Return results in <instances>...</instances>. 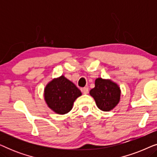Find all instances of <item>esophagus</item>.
Returning <instances> with one entry per match:
<instances>
[{
	"instance_id": "34e87169",
	"label": "esophagus",
	"mask_w": 157,
	"mask_h": 157,
	"mask_svg": "<svg viewBox=\"0 0 157 157\" xmlns=\"http://www.w3.org/2000/svg\"><path fill=\"white\" fill-rule=\"evenodd\" d=\"M82 92L84 94H87L89 93V88L88 87H84L82 89Z\"/></svg>"
}]
</instances>
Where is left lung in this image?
<instances>
[{
    "label": "left lung",
    "mask_w": 157,
    "mask_h": 157,
    "mask_svg": "<svg viewBox=\"0 0 157 157\" xmlns=\"http://www.w3.org/2000/svg\"><path fill=\"white\" fill-rule=\"evenodd\" d=\"M89 93L98 108L104 111L112 110L119 104L121 96V90L117 83L101 78L96 79L95 87Z\"/></svg>",
    "instance_id": "1"
}]
</instances>
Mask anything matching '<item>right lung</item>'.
Returning a JSON list of instances; mask_svg holds the SVG:
<instances>
[{
	"label": "right lung",
	"mask_w": 157,
	"mask_h": 157,
	"mask_svg": "<svg viewBox=\"0 0 157 157\" xmlns=\"http://www.w3.org/2000/svg\"><path fill=\"white\" fill-rule=\"evenodd\" d=\"M80 96V90L64 76L53 78L44 89V98L47 105L59 114L69 112L75 100Z\"/></svg>",
	"instance_id": "right-lung-1"
}]
</instances>
